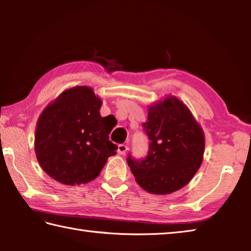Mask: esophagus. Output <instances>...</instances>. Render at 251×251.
Here are the masks:
<instances>
[{"mask_svg": "<svg viewBox=\"0 0 251 251\" xmlns=\"http://www.w3.org/2000/svg\"><path fill=\"white\" fill-rule=\"evenodd\" d=\"M126 151H127V146L126 145H125V144H119V145H118V150H117L118 154L124 155V154H126Z\"/></svg>", "mask_w": 251, "mask_h": 251, "instance_id": "esophagus-1", "label": "esophagus"}]
</instances>
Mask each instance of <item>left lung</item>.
Masks as SVG:
<instances>
[{"mask_svg": "<svg viewBox=\"0 0 251 251\" xmlns=\"http://www.w3.org/2000/svg\"><path fill=\"white\" fill-rule=\"evenodd\" d=\"M149 136L144 159L127 156L135 180L145 191L168 195L191 180L204 153V134L191 111L177 97L170 96L149 108L143 124Z\"/></svg>", "mask_w": 251, "mask_h": 251, "instance_id": "8db88e82", "label": "left lung"}]
</instances>
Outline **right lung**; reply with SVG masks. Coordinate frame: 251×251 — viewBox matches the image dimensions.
Instances as JSON below:
<instances>
[{
  "label": "right lung",
  "instance_id": "right-lung-1",
  "mask_svg": "<svg viewBox=\"0 0 251 251\" xmlns=\"http://www.w3.org/2000/svg\"><path fill=\"white\" fill-rule=\"evenodd\" d=\"M101 99L91 87L64 91L39 117L35 152L42 169L68 186L87 183L100 174L117 145L112 126L100 116Z\"/></svg>",
  "mask_w": 251,
  "mask_h": 251
}]
</instances>
